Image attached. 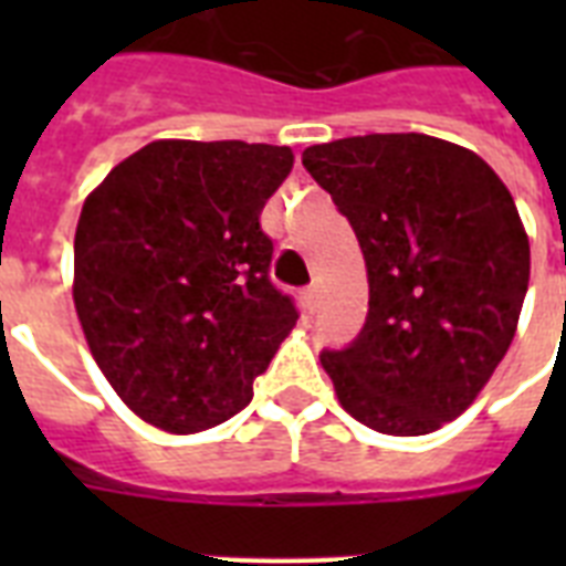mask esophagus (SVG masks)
Returning a JSON list of instances; mask_svg holds the SVG:
<instances>
[{"label": "esophagus", "instance_id": "1", "mask_svg": "<svg viewBox=\"0 0 566 566\" xmlns=\"http://www.w3.org/2000/svg\"><path fill=\"white\" fill-rule=\"evenodd\" d=\"M317 296H319L317 284H308V287H305V308L308 311L317 308Z\"/></svg>", "mask_w": 566, "mask_h": 566}]
</instances>
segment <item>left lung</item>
<instances>
[{"mask_svg":"<svg viewBox=\"0 0 566 566\" xmlns=\"http://www.w3.org/2000/svg\"><path fill=\"white\" fill-rule=\"evenodd\" d=\"M302 164L353 226L370 284L361 335L319 355L337 402L381 434L438 431L475 402L517 332V205L479 155L417 132L308 146Z\"/></svg>","mask_w":566,"mask_h":566,"instance_id":"obj_1","label":"left lung"}]
</instances>
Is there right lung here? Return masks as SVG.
<instances>
[{"label": "right lung", "instance_id": "add662e5", "mask_svg": "<svg viewBox=\"0 0 566 566\" xmlns=\"http://www.w3.org/2000/svg\"><path fill=\"white\" fill-rule=\"evenodd\" d=\"M291 170V146L153 140L84 199L75 314L111 387L155 429L234 417L296 326L261 231Z\"/></svg>", "mask_w": 566, "mask_h": 566}]
</instances>
